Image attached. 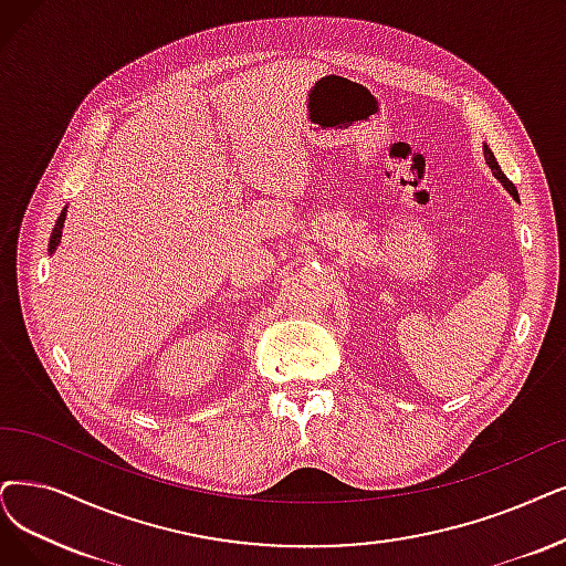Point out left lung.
<instances>
[{
    "mask_svg": "<svg viewBox=\"0 0 566 566\" xmlns=\"http://www.w3.org/2000/svg\"><path fill=\"white\" fill-rule=\"evenodd\" d=\"M485 160H488V165H490V169H492V174L502 180V186L513 195V199H517V190H515V186L511 184V180L506 178V174L500 169V165H496V160H494V155H492V150L485 146Z\"/></svg>",
    "mask_w": 566,
    "mask_h": 566,
    "instance_id": "left-lung-1",
    "label": "left lung"
}]
</instances>
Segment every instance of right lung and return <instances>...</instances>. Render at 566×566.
<instances>
[{
  "label": "right lung",
  "mask_w": 566,
  "mask_h": 566,
  "mask_svg": "<svg viewBox=\"0 0 566 566\" xmlns=\"http://www.w3.org/2000/svg\"><path fill=\"white\" fill-rule=\"evenodd\" d=\"M64 218H66V209H62V213H60V218H57V222H55V228H53V234H51V243H49V251L53 253L55 248H57V243H60V237H62V224H64Z\"/></svg>",
  "instance_id": "obj_1"
}]
</instances>
